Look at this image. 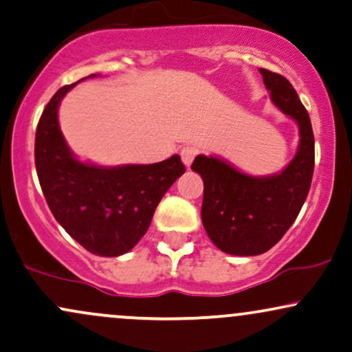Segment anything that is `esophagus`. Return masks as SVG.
Returning <instances> with one entry per match:
<instances>
[{"mask_svg": "<svg viewBox=\"0 0 352 352\" xmlns=\"http://www.w3.org/2000/svg\"><path fill=\"white\" fill-rule=\"evenodd\" d=\"M197 153H199V148L192 147V145H187V147L182 148L180 157H182V162L185 164V167L188 168L190 165H192L193 159H195V157H197Z\"/></svg>", "mask_w": 352, "mask_h": 352, "instance_id": "obj_1", "label": "esophagus"}]
</instances>
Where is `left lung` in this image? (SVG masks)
Returning a JSON list of instances; mask_svg holds the SVG:
<instances>
[{
	"instance_id": "1",
	"label": "left lung",
	"mask_w": 352,
	"mask_h": 352,
	"mask_svg": "<svg viewBox=\"0 0 352 352\" xmlns=\"http://www.w3.org/2000/svg\"><path fill=\"white\" fill-rule=\"evenodd\" d=\"M273 104L300 127L293 160L276 175L253 177L217 157L199 155L192 170L204 180L201 221L221 252L254 256L268 252L296 220L314 170V135L309 114L289 80L260 69Z\"/></svg>"
}]
</instances>
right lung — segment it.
Instances as JSON below:
<instances>
[{"label": "right lung", "instance_id": "right-lung-1", "mask_svg": "<svg viewBox=\"0 0 352 352\" xmlns=\"http://www.w3.org/2000/svg\"><path fill=\"white\" fill-rule=\"evenodd\" d=\"M76 84L60 87L44 107L36 129V172L60 227L87 252L119 256L145 235L157 205L185 172V165L179 155L157 164L119 167L76 159L58 122L60 100Z\"/></svg>", "mask_w": 352, "mask_h": 352}]
</instances>
